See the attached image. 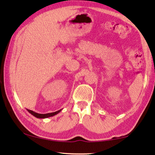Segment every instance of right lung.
<instances>
[{
    "mask_svg": "<svg viewBox=\"0 0 155 155\" xmlns=\"http://www.w3.org/2000/svg\"><path fill=\"white\" fill-rule=\"evenodd\" d=\"M27 110L29 111V112L33 115L35 117L37 118H48V117H51V116H54L55 114H58L59 111H60L61 109L60 110H59L58 111H55V112H53V113H48V114H38L35 112V111H33L32 110H30V109H27Z\"/></svg>",
    "mask_w": 155,
    "mask_h": 155,
    "instance_id": "1",
    "label": "right lung"
}]
</instances>
